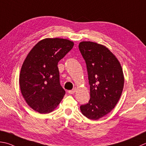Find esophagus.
<instances>
[{
    "label": "esophagus",
    "instance_id": "esophagus-1",
    "mask_svg": "<svg viewBox=\"0 0 146 146\" xmlns=\"http://www.w3.org/2000/svg\"><path fill=\"white\" fill-rule=\"evenodd\" d=\"M75 91H76V88H73V89L68 91V93L70 94H73L75 92Z\"/></svg>",
    "mask_w": 146,
    "mask_h": 146
}]
</instances>
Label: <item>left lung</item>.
Returning <instances> with one entry per match:
<instances>
[{
    "instance_id": "8db88e82",
    "label": "left lung",
    "mask_w": 146,
    "mask_h": 146,
    "mask_svg": "<svg viewBox=\"0 0 146 146\" xmlns=\"http://www.w3.org/2000/svg\"><path fill=\"white\" fill-rule=\"evenodd\" d=\"M79 50L87 66L90 98L80 106L83 115L97 120L112 110L121 95L124 76L118 60L107 47L92 42H82Z\"/></svg>"
}]
</instances>
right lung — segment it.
<instances>
[{"label":"right lung","instance_id":"right-lung-1","mask_svg":"<svg viewBox=\"0 0 146 146\" xmlns=\"http://www.w3.org/2000/svg\"><path fill=\"white\" fill-rule=\"evenodd\" d=\"M74 44L63 38H45L33 47L22 65L19 75L21 94L37 112L50 113L65 95L59 81L58 62Z\"/></svg>","mask_w":146,"mask_h":146}]
</instances>
